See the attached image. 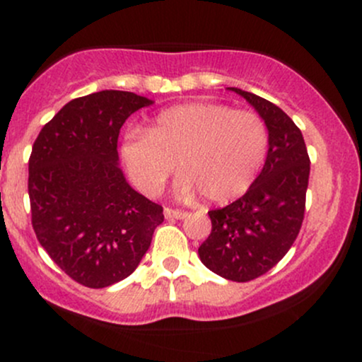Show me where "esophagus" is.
Returning a JSON list of instances; mask_svg holds the SVG:
<instances>
[{"label": "esophagus", "mask_w": 362, "mask_h": 362, "mask_svg": "<svg viewBox=\"0 0 362 362\" xmlns=\"http://www.w3.org/2000/svg\"><path fill=\"white\" fill-rule=\"evenodd\" d=\"M185 216H187L185 211L170 209V207H165V218L167 219H184Z\"/></svg>", "instance_id": "obj_1"}]
</instances>
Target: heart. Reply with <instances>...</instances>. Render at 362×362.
Masks as SVG:
<instances>
[{"instance_id": "obj_1", "label": "heart", "mask_w": 362, "mask_h": 362, "mask_svg": "<svg viewBox=\"0 0 362 362\" xmlns=\"http://www.w3.org/2000/svg\"><path fill=\"white\" fill-rule=\"evenodd\" d=\"M267 148V127L253 112L190 102L160 112L146 132L126 134L120 156L144 195L163 190L177 161L178 194L201 192L207 202L228 204L250 189Z\"/></svg>"}]
</instances>
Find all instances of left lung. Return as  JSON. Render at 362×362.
<instances>
[{"mask_svg":"<svg viewBox=\"0 0 362 362\" xmlns=\"http://www.w3.org/2000/svg\"><path fill=\"white\" fill-rule=\"evenodd\" d=\"M265 122L269 149L264 168L238 201L209 211L213 230L199 247V259L228 281L247 282L288 253L305 218L310 158L296 124L272 102L240 88Z\"/></svg>","mask_w":362,"mask_h":362,"instance_id":"8db88e82","label":"left lung"}]
</instances>
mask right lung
<instances>
[{
    "label": "right lung",
    "instance_id": "1",
    "mask_svg": "<svg viewBox=\"0 0 362 362\" xmlns=\"http://www.w3.org/2000/svg\"><path fill=\"white\" fill-rule=\"evenodd\" d=\"M151 103L120 90L74 98L32 146L28 197L37 240L86 288L131 276L163 223V207L136 192L119 167L120 127Z\"/></svg>",
    "mask_w": 362,
    "mask_h": 362
}]
</instances>
